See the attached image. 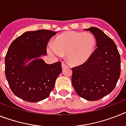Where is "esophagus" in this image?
I'll list each match as a JSON object with an SVG mask.
<instances>
[{
    "label": "esophagus",
    "instance_id": "obj_1",
    "mask_svg": "<svg viewBox=\"0 0 126 126\" xmlns=\"http://www.w3.org/2000/svg\"><path fill=\"white\" fill-rule=\"evenodd\" d=\"M68 65L66 64V63H62V68H66V67H68Z\"/></svg>",
    "mask_w": 126,
    "mask_h": 126
}]
</instances>
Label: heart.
Segmentation results:
<instances>
[{
    "mask_svg": "<svg viewBox=\"0 0 126 126\" xmlns=\"http://www.w3.org/2000/svg\"><path fill=\"white\" fill-rule=\"evenodd\" d=\"M96 47V39L92 34L68 32L58 36L48 52L52 55H67L69 63L80 65L89 60Z\"/></svg>",
    "mask_w": 126,
    "mask_h": 126,
    "instance_id": "obj_1",
    "label": "heart"
}]
</instances>
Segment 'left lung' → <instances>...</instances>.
Here are the masks:
<instances>
[{
    "instance_id": "1",
    "label": "left lung",
    "mask_w": 126,
    "mask_h": 126,
    "mask_svg": "<svg viewBox=\"0 0 126 126\" xmlns=\"http://www.w3.org/2000/svg\"><path fill=\"white\" fill-rule=\"evenodd\" d=\"M84 30L95 36L97 48L86 62L72 68V83L80 97L97 101L115 88L120 75V56L115 42L99 28Z\"/></svg>"
}]
</instances>
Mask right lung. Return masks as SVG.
I'll use <instances>...</instances> for the list:
<instances>
[{
	"instance_id": "add662e5",
	"label": "right lung",
	"mask_w": 126,
	"mask_h": 126,
	"mask_svg": "<svg viewBox=\"0 0 126 126\" xmlns=\"http://www.w3.org/2000/svg\"><path fill=\"white\" fill-rule=\"evenodd\" d=\"M57 32L50 30L28 31L17 37L9 46L5 57V75L12 92L30 102L48 97L55 81L62 71L61 63L47 64L42 55L47 53L48 41ZM35 60L24 66L25 61Z\"/></svg>"
}]
</instances>
